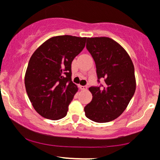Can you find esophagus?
Wrapping results in <instances>:
<instances>
[{"label": "esophagus", "instance_id": "obj_1", "mask_svg": "<svg viewBox=\"0 0 160 160\" xmlns=\"http://www.w3.org/2000/svg\"><path fill=\"white\" fill-rule=\"evenodd\" d=\"M79 87H80V90H87V86H79Z\"/></svg>", "mask_w": 160, "mask_h": 160}]
</instances>
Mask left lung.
<instances>
[{"label":"left lung","instance_id":"8db88e82","mask_svg":"<svg viewBox=\"0 0 160 160\" xmlns=\"http://www.w3.org/2000/svg\"><path fill=\"white\" fill-rule=\"evenodd\" d=\"M87 49L95 61L97 77L105 83L89 88L93 98L84 107L85 115L94 122H110L123 112L135 93L133 63L125 49L110 38H88Z\"/></svg>","mask_w":160,"mask_h":160}]
</instances>
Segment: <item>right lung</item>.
<instances>
[{
  "instance_id": "add662e5",
  "label": "right lung",
  "mask_w": 160,
  "mask_h": 160,
  "mask_svg": "<svg viewBox=\"0 0 160 160\" xmlns=\"http://www.w3.org/2000/svg\"><path fill=\"white\" fill-rule=\"evenodd\" d=\"M86 40L70 35L53 37L32 54L24 83L32 106L41 117L52 120L66 117L78 90L71 80V63L84 48Z\"/></svg>"
}]
</instances>
